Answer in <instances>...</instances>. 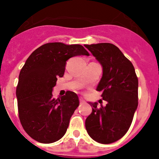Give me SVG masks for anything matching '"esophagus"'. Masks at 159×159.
<instances>
[{"instance_id": "34e87169", "label": "esophagus", "mask_w": 159, "mask_h": 159, "mask_svg": "<svg viewBox=\"0 0 159 159\" xmlns=\"http://www.w3.org/2000/svg\"><path fill=\"white\" fill-rule=\"evenodd\" d=\"M79 100H80V102H81V103H84V98H83L80 97Z\"/></svg>"}]
</instances>
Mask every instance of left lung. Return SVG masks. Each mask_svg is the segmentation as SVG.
<instances>
[{
  "instance_id": "left-lung-1",
  "label": "left lung",
  "mask_w": 159,
  "mask_h": 159,
  "mask_svg": "<svg viewBox=\"0 0 159 159\" xmlns=\"http://www.w3.org/2000/svg\"><path fill=\"white\" fill-rule=\"evenodd\" d=\"M86 48L103 68L102 78L97 87L102 91L106 106L89 104L92 112L85 120L90 137L102 144L119 140L129 129L138 107L139 80L131 62L118 47L110 43L86 44Z\"/></svg>"
}]
</instances>
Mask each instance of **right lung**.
<instances>
[{"label": "right lung", "mask_w": 159, "mask_h": 159, "mask_svg": "<svg viewBox=\"0 0 159 159\" xmlns=\"http://www.w3.org/2000/svg\"><path fill=\"white\" fill-rule=\"evenodd\" d=\"M78 55H89L82 45L47 43L32 52L19 75L16 89L20 124L27 134L41 143L57 142L66 133L70 118L79 105L78 95L68 91L52 97L66 61Z\"/></svg>", "instance_id": "1"}]
</instances>
